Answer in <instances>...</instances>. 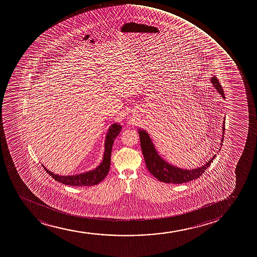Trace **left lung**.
I'll list each match as a JSON object with an SVG mask.
<instances>
[{
	"mask_svg": "<svg viewBox=\"0 0 257 257\" xmlns=\"http://www.w3.org/2000/svg\"><path fill=\"white\" fill-rule=\"evenodd\" d=\"M211 82L213 86L215 87L217 91L222 95L223 98H225V94L223 91L221 84H219V80L216 77L211 78ZM225 120L223 121V136L221 139L222 145L223 139H224V133H225ZM139 137H140V143H141V149L144 157H145V163L148 170L155 178L158 179L159 181L168 184H183L189 181H192L194 179L199 178L205 170L210 166L211 162H213L215 156H213L204 166L200 168H194V169H182L177 168L173 165L169 164L164 161L163 159L159 156L156 151V148L154 146L153 143L150 139V136L145 130H139Z\"/></svg>",
	"mask_w": 257,
	"mask_h": 257,
	"instance_id": "left-lung-1",
	"label": "left lung"
}]
</instances>
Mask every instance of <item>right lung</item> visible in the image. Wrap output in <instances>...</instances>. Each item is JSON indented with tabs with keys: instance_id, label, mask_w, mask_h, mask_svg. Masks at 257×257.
Returning <instances> with one entry per match:
<instances>
[{
	"instance_id": "obj_1",
	"label": "right lung",
	"mask_w": 257,
	"mask_h": 257,
	"mask_svg": "<svg viewBox=\"0 0 257 257\" xmlns=\"http://www.w3.org/2000/svg\"><path fill=\"white\" fill-rule=\"evenodd\" d=\"M122 127L120 124L114 123L110 126L106 142H105V151H104L103 159L101 164L94 170L89 171L87 173H80L72 176H60L57 174L48 170L45 167L44 169L49 173L53 179H55L57 182L62 183L64 185H71L74 187H82V186H93L97 185L100 182L103 180L104 178L107 176L110 168V160H111V153H112V147L116 137L121 132Z\"/></svg>"
}]
</instances>
